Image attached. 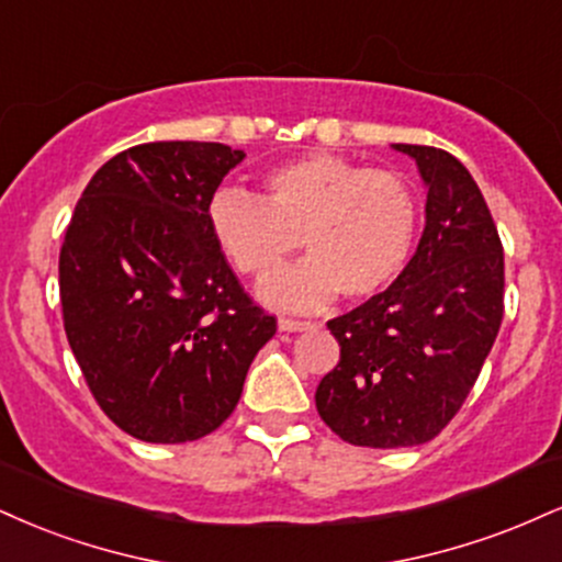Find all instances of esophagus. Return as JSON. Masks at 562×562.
Listing matches in <instances>:
<instances>
[{
  "mask_svg": "<svg viewBox=\"0 0 562 562\" xmlns=\"http://www.w3.org/2000/svg\"><path fill=\"white\" fill-rule=\"evenodd\" d=\"M277 327H280L282 333H303V329L314 327V322H301V319H290V316H280Z\"/></svg>",
  "mask_w": 562,
  "mask_h": 562,
  "instance_id": "esophagus-1",
  "label": "esophagus"
}]
</instances>
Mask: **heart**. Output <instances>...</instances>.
Here are the masks:
<instances>
[{"instance_id": "obj_1", "label": "heart", "mask_w": 562, "mask_h": 562, "mask_svg": "<svg viewBox=\"0 0 562 562\" xmlns=\"http://www.w3.org/2000/svg\"><path fill=\"white\" fill-rule=\"evenodd\" d=\"M263 195L220 191L209 229L240 274L266 280L301 241L310 259L263 282L277 308L376 295L403 272L416 243L418 206L408 182L327 151H311L263 175Z\"/></svg>"}]
</instances>
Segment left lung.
Returning a JSON list of instances; mask_svg holds the SVG:
<instances>
[{"mask_svg":"<svg viewBox=\"0 0 562 562\" xmlns=\"http://www.w3.org/2000/svg\"><path fill=\"white\" fill-rule=\"evenodd\" d=\"M392 148L418 165L427 225L384 293L327 322L340 361L316 387L322 422L361 448L435 439L469 397L503 322V243L471 172L442 148Z\"/></svg>","mask_w":562,"mask_h":562,"instance_id":"1","label":"left lung"}]
</instances>
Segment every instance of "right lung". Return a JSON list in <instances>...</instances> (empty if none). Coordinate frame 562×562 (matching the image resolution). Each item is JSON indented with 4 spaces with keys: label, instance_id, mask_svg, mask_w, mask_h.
<instances>
[{
    "label": "right lung",
    "instance_id": "obj_1",
    "mask_svg": "<svg viewBox=\"0 0 562 562\" xmlns=\"http://www.w3.org/2000/svg\"><path fill=\"white\" fill-rule=\"evenodd\" d=\"M243 157L204 140L133 146L99 167L67 225V342L101 411L144 442L212 435L277 333L209 229L214 191Z\"/></svg>",
    "mask_w": 562,
    "mask_h": 562
}]
</instances>
